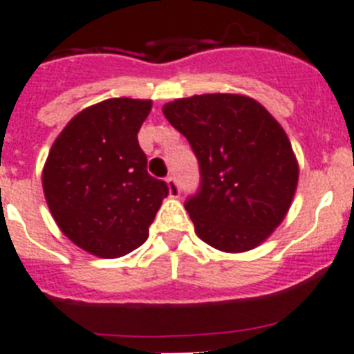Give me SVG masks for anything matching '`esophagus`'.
Masks as SVG:
<instances>
[{
  "label": "esophagus",
  "instance_id": "34e87169",
  "mask_svg": "<svg viewBox=\"0 0 354 354\" xmlns=\"http://www.w3.org/2000/svg\"><path fill=\"white\" fill-rule=\"evenodd\" d=\"M167 184H168V192H170V196H179L180 195V187H179V183H177V179L175 177H167Z\"/></svg>",
  "mask_w": 354,
  "mask_h": 354
}]
</instances>
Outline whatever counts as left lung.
<instances>
[{
    "instance_id": "obj_1",
    "label": "left lung",
    "mask_w": 354,
    "mask_h": 354,
    "mask_svg": "<svg viewBox=\"0 0 354 354\" xmlns=\"http://www.w3.org/2000/svg\"><path fill=\"white\" fill-rule=\"evenodd\" d=\"M162 113L192 145L200 186L184 207L196 236L221 252H246L282 223L298 186V162L264 106L234 93L177 99Z\"/></svg>"
}]
</instances>
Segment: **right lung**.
I'll use <instances>...</instances> for the list:
<instances>
[{
	"instance_id": "obj_1",
	"label": "right lung",
	"mask_w": 354,
	"mask_h": 354,
	"mask_svg": "<svg viewBox=\"0 0 354 354\" xmlns=\"http://www.w3.org/2000/svg\"><path fill=\"white\" fill-rule=\"evenodd\" d=\"M152 102L108 99L83 109L53 143L44 195L62 232L80 248L117 259L142 246L168 184L147 171L138 131Z\"/></svg>"
}]
</instances>
